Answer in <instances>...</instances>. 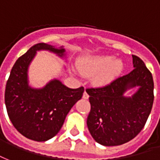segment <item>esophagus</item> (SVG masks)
Wrapping results in <instances>:
<instances>
[{
  "label": "esophagus",
  "instance_id": "1",
  "mask_svg": "<svg viewBox=\"0 0 160 160\" xmlns=\"http://www.w3.org/2000/svg\"><path fill=\"white\" fill-rule=\"evenodd\" d=\"M82 98H83V99H85V100L88 99V94L86 91H84V93H83V94H82Z\"/></svg>",
  "mask_w": 160,
  "mask_h": 160
}]
</instances>
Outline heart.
<instances>
[{"mask_svg":"<svg viewBox=\"0 0 160 160\" xmlns=\"http://www.w3.org/2000/svg\"><path fill=\"white\" fill-rule=\"evenodd\" d=\"M78 69L83 75H95V84L103 86L113 81L122 72L123 63L121 59H114V57L110 55L92 56L82 59Z\"/></svg>","mask_w":160,"mask_h":160,"instance_id":"heart-1","label":"heart"}]
</instances>
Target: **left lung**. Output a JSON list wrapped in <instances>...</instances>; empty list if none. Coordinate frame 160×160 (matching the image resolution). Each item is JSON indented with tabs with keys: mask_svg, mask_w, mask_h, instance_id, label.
<instances>
[{
	"mask_svg": "<svg viewBox=\"0 0 160 160\" xmlns=\"http://www.w3.org/2000/svg\"><path fill=\"white\" fill-rule=\"evenodd\" d=\"M134 70L109 84L89 88L91 105L87 118L94 141L103 146H118L135 138L143 129L153 104L152 73L139 57L132 55ZM139 87L130 98L123 95L129 88Z\"/></svg>",
	"mask_w": 160,
	"mask_h": 160,
	"instance_id": "left-lung-1",
	"label": "left lung"
}]
</instances>
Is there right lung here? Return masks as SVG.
Instances as JSON below:
<instances>
[{
  "mask_svg": "<svg viewBox=\"0 0 160 160\" xmlns=\"http://www.w3.org/2000/svg\"><path fill=\"white\" fill-rule=\"evenodd\" d=\"M48 50L59 57L66 55L62 47L37 43L19 57L12 68L5 90L8 117L15 129L28 139L45 142L59 132L66 115L79 101L84 88H70L53 79L42 88H31L28 68L37 51Z\"/></svg>",
  "mask_w": 160,
  "mask_h": 160,
  "instance_id": "right-lung-1",
  "label": "right lung"
}]
</instances>
